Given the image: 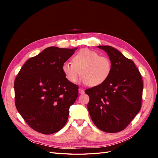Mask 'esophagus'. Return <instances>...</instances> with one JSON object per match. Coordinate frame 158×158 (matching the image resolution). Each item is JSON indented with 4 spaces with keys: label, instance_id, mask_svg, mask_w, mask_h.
Returning a JSON list of instances; mask_svg holds the SVG:
<instances>
[{
    "label": "esophagus",
    "instance_id": "esophagus-1",
    "mask_svg": "<svg viewBox=\"0 0 158 158\" xmlns=\"http://www.w3.org/2000/svg\"><path fill=\"white\" fill-rule=\"evenodd\" d=\"M78 91H79V93L81 94H82L84 93V89L83 88H80Z\"/></svg>",
    "mask_w": 158,
    "mask_h": 158
}]
</instances>
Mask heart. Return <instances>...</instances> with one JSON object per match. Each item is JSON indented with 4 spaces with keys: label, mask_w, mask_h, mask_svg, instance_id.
<instances>
[{
    "label": "heart",
    "mask_w": 158,
    "mask_h": 158,
    "mask_svg": "<svg viewBox=\"0 0 158 158\" xmlns=\"http://www.w3.org/2000/svg\"><path fill=\"white\" fill-rule=\"evenodd\" d=\"M112 63L109 57L100 56L98 52L89 49L79 51L73 58V63L64 62L62 70L72 83L78 81L80 75L83 82L90 86L104 83L112 72Z\"/></svg>",
    "instance_id": "1"
}]
</instances>
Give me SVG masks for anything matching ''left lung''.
Instances as JSON below:
<instances>
[{
  "label": "left lung",
  "instance_id": "1",
  "mask_svg": "<svg viewBox=\"0 0 158 158\" xmlns=\"http://www.w3.org/2000/svg\"><path fill=\"white\" fill-rule=\"evenodd\" d=\"M112 63V72L104 83L85 89L88 109L100 130L109 133L124 130L140 111L143 82L134 62L111 46L99 45Z\"/></svg>",
  "mask_w": 158,
  "mask_h": 158
}]
</instances>
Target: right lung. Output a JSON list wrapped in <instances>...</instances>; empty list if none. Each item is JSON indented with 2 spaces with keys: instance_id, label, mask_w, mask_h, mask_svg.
<instances>
[{
  "instance_id": "right-lung-1",
  "label": "right lung",
  "mask_w": 158,
  "mask_h": 158,
  "mask_svg": "<svg viewBox=\"0 0 158 158\" xmlns=\"http://www.w3.org/2000/svg\"><path fill=\"white\" fill-rule=\"evenodd\" d=\"M76 49L47 47L26 62L14 81L18 111L38 132L55 133L67 122L78 86L66 79L62 66Z\"/></svg>"
}]
</instances>
